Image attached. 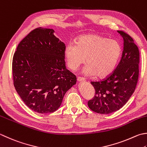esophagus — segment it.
Wrapping results in <instances>:
<instances>
[{
  "label": "esophagus",
  "instance_id": "obj_1",
  "mask_svg": "<svg viewBox=\"0 0 147 147\" xmlns=\"http://www.w3.org/2000/svg\"><path fill=\"white\" fill-rule=\"evenodd\" d=\"M77 81L78 82H84L85 81V80L83 78L81 77H78L77 78Z\"/></svg>",
  "mask_w": 147,
  "mask_h": 147
}]
</instances>
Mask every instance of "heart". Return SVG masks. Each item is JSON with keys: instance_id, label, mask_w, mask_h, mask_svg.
Here are the masks:
<instances>
[{"instance_id": "obj_1", "label": "heart", "mask_w": 147, "mask_h": 147, "mask_svg": "<svg viewBox=\"0 0 147 147\" xmlns=\"http://www.w3.org/2000/svg\"><path fill=\"white\" fill-rule=\"evenodd\" d=\"M121 54V47L116 40L108 39L97 34L80 37L76 44L69 42L64 50L67 67L75 71L83 63L87 65L83 70L86 76L96 75L103 78L115 69Z\"/></svg>"}]
</instances>
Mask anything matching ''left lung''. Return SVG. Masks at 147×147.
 <instances>
[{"mask_svg": "<svg viewBox=\"0 0 147 147\" xmlns=\"http://www.w3.org/2000/svg\"><path fill=\"white\" fill-rule=\"evenodd\" d=\"M117 32L123 39L120 61L108 76L100 81L91 82L95 95L88 101V106L97 113L109 114L122 108L133 95L138 80V48L129 34L122 30Z\"/></svg>", "mask_w": 147, "mask_h": 147, "instance_id": "8db88e82", "label": "left lung"}]
</instances>
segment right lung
<instances>
[{"label":"right lung","instance_id":"1","mask_svg":"<svg viewBox=\"0 0 147 147\" xmlns=\"http://www.w3.org/2000/svg\"><path fill=\"white\" fill-rule=\"evenodd\" d=\"M51 28L32 30L18 45L12 63L13 84L23 101L39 113H52L76 83L65 67V44Z\"/></svg>","mask_w":147,"mask_h":147}]
</instances>
